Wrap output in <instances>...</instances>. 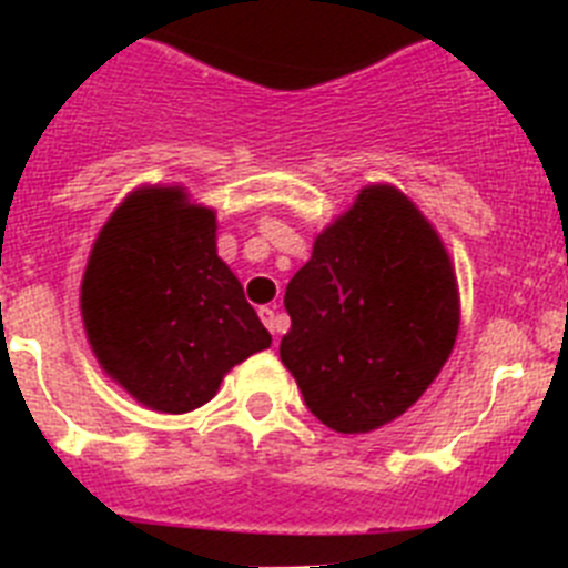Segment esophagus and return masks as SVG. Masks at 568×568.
Segmentation results:
<instances>
[{"instance_id":"obj_1","label":"esophagus","mask_w":568,"mask_h":568,"mask_svg":"<svg viewBox=\"0 0 568 568\" xmlns=\"http://www.w3.org/2000/svg\"><path fill=\"white\" fill-rule=\"evenodd\" d=\"M258 315H261V321H264V327L270 329V333H278V313H275V310H270V307H261L258 310Z\"/></svg>"}]
</instances>
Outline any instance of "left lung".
I'll return each mask as SVG.
<instances>
[{"mask_svg":"<svg viewBox=\"0 0 568 568\" xmlns=\"http://www.w3.org/2000/svg\"><path fill=\"white\" fill-rule=\"evenodd\" d=\"M281 361L310 413L344 435L381 429L429 389L460 327L455 264L393 184H366L313 241L284 293Z\"/></svg>","mask_w":568,"mask_h":568,"instance_id":"1","label":"left lung"}]
</instances>
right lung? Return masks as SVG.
Listing matches in <instances>:
<instances>
[{"label": "right lung", "instance_id": "obj_1", "mask_svg": "<svg viewBox=\"0 0 568 568\" xmlns=\"http://www.w3.org/2000/svg\"><path fill=\"white\" fill-rule=\"evenodd\" d=\"M215 210L182 184H144L110 213L82 275L99 366L153 413L207 404L224 375L273 344L215 247Z\"/></svg>", "mask_w": 568, "mask_h": 568}]
</instances>
